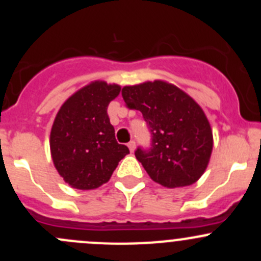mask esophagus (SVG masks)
Segmentation results:
<instances>
[{
	"instance_id": "esophagus-1",
	"label": "esophagus",
	"mask_w": 261,
	"mask_h": 261,
	"mask_svg": "<svg viewBox=\"0 0 261 261\" xmlns=\"http://www.w3.org/2000/svg\"><path fill=\"white\" fill-rule=\"evenodd\" d=\"M127 146H128V149H130V151L133 152L134 150H135V141H134V140H131L130 143L127 144Z\"/></svg>"
}]
</instances>
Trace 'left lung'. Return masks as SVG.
<instances>
[{"label": "left lung", "instance_id": "obj_1", "mask_svg": "<svg viewBox=\"0 0 261 261\" xmlns=\"http://www.w3.org/2000/svg\"><path fill=\"white\" fill-rule=\"evenodd\" d=\"M121 93L128 109L143 114L151 134L150 149L135 151L149 177L167 188L196 183L213 147L211 126L199 105L164 81L126 86Z\"/></svg>", "mask_w": 261, "mask_h": 261}]
</instances>
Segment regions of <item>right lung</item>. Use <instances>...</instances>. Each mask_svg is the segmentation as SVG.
<instances>
[{
	"instance_id": "obj_1",
	"label": "right lung",
	"mask_w": 261,
	"mask_h": 261,
	"mask_svg": "<svg viewBox=\"0 0 261 261\" xmlns=\"http://www.w3.org/2000/svg\"><path fill=\"white\" fill-rule=\"evenodd\" d=\"M121 87L96 81L63 103L50 133L53 163L65 183L75 189L98 188L111 178L128 147L115 139L107 107Z\"/></svg>"
}]
</instances>
